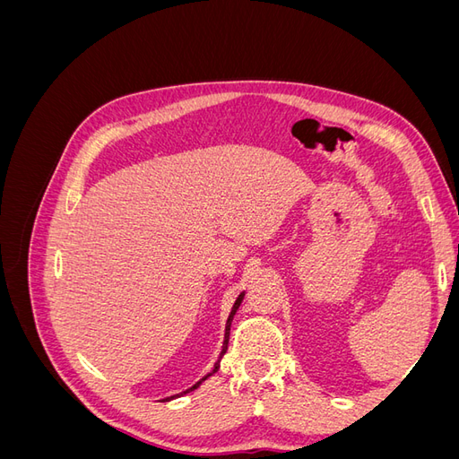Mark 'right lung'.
<instances>
[{
  "mask_svg": "<svg viewBox=\"0 0 459 459\" xmlns=\"http://www.w3.org/2000/svg\"><path fill=\"white\" fill-rule=\"evenodd\" d=\"M241 300H243V293L238 297V300H235V304H233V308H231V314H230V317H228V324H226V339H224V346H221V352H220V358L221 356H224L226 354V351H228V341H230V325H231V319H233V316H235V312H238V308H239V304H241ZM220 358H218V362L214 364V369L211 371V373H208V375H204V377L201 379V381H197L195 385H193L191 388H187V391H184V393H179V394H187V393H191L193 391V388H197L206 377H211V375L214 373V371H218V368H220ZM178 396V394H176ZM172 398V396H170ZM166 400H169V398H166Z\"/></svg>",
  "mask_w": 459,
  "mask_h": 459,
  "instance_id": "add662e5",
  "label": "right lung"
}]
</instances>
